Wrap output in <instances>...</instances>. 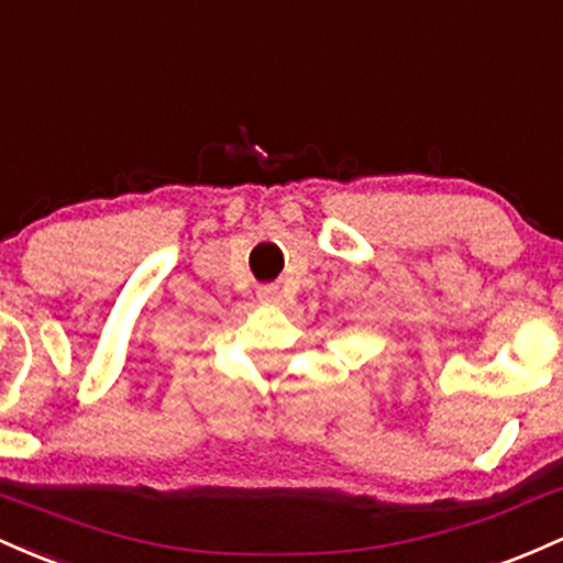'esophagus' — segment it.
<instances>
[{
    "instance_id": "34e87169",
    "label": "esophagus",
    "mask_w": 563,
    "mask_h": 563,
    "mask_svg": "<svg viewBox=\"0 0 563 563\" xmlns=\"http://www.w3.org/2000/svg\"><path fill=\"white\" fill-rule=\"evenodd\" d=\"M257 300L265 302V306H276L282 300L279 287L276 284H263V287H257Z\"/></svg>"
}]
</instances>
